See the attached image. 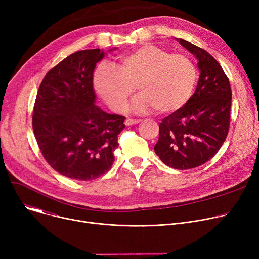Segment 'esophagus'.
Returning a JSON list of instances; mask_svg holds the SVG:
<instances>
[{
    "instance_id": "34e87169",
    "label": "esophagus",
    "mask_w": 259,
    "mask_h": 259,
    "mask_svg": "<svg viewBox=\"0 0 259 259\" xmlns=\"http://www.w3.org/2000/svg\"><path fill=\"white\" fill-rule=\"evenodd\" d=\"M141 122V119H131V118H127L125 120V125L126 126H132V125H137Z\"/></svg>"
}]
</instances>
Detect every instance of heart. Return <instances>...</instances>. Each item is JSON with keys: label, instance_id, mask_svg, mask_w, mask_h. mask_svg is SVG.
Returning a JSON list of instances; mask_svg holds the SVG:
<instances>
[{"label": "heart", "instance_id": "obj_1", "mask_svg": "<svg viewBox=\"0 0 259 259\" xmlns=\"http://www.w3.org/2000/svg\"><path fill=\"white\" fill-rule=\"evenodd\" d=\"M197 79L193 61L182 53L153 45H144L119 58L117 68L101 64L93 74V84L103 100L116 111H124L137 85L141 94L133 110L151 109L173 112L191 98Z\"/></svg>", "mask_w": 259, "mask_h": 259}]
</instances>
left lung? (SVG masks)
<instances>
[{
    "instance_id": "1",
    "label": "left lung",
    "mask_w": 259,
    "mask_h": 259,
    "mask_svg": "<svg viewBox=\"0 0 259 259\" xmlns=\"http://www.w3.org/2000/svg\"><path fill=\"white\" fill-rule=\"evenodd\" d=\"M179 42L198 60V84L182 108L161 120L154 151L165 165L187 170L205 164L223 146L232 91L222 66L208 51L182 38Z\"/></svg>"
}]
</instances>
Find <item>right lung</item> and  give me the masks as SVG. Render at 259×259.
Listing matches in <instances>:
<instances>
[{
  "label": "right lung",
  "instance_id": "1",
  "mask_svg": "<svg viewBox=\"0 0 259 259\" xmlns=\"http://www.w3.org/2000/svg\"><path fill=\"white\" fill-rule=\"evenodd\" d=\"M104 56L100 49L70 54L47 72L36 94L32 127L39 150L52 169L72 180L109 171L125 128V116L94 105L93 71Z\"/></svg>",
  "mask_w": 259,
  "mask_h": 259
}]
</instances>
